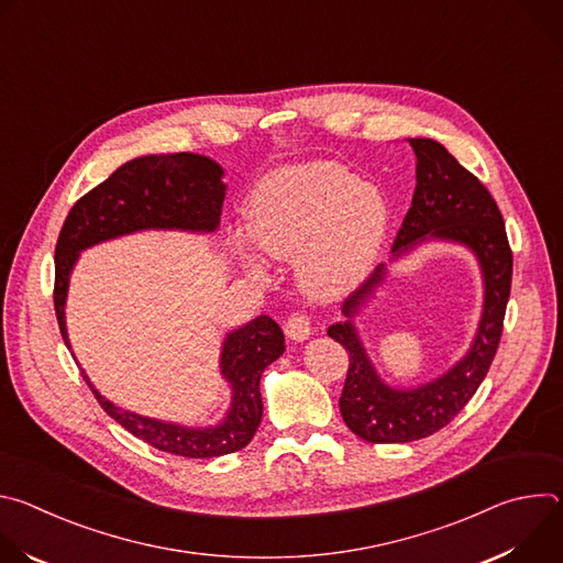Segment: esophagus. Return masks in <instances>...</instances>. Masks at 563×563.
<instances>
[{
    "mask_svg": "<svg viewBox=\"0 0 563 563\" xmlns=\"http://www.w3.org/2000/svg\"><path fill=\"white\" fill-rule=\"evenodd\" d=\"M285 334H287L291 341H296V343L307 341V339L311 336V323H309V318H307L305 313H291V316L287 318V323H285Z\"/></svg>",
    "mask_w": 563,
    "mask_h": 563,
    "instance_id": "esophagus-1",
    "label": "esophagus"
}]
</instances>
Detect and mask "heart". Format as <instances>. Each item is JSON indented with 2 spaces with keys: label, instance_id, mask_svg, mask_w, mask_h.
<instances>
[{
  "label": "heart",
  "instance_id": "heart-1",
  "mask_svg": "<svg viewBox=\"0 0 563 563\" xmlns=\"http://www.w3.org/2000/svg\"><path fill=\"white\" fill-rule=\"evenodd\" d=\"M389 231V207L336 163H305L267 176L250 202V233L261 252L294 263L302 291L316 300L341 298L372 274ZM233 250L254 278H267L252 240Z\"/></svg>",
  "mask_w": 563,
  "mask_h": 563
}]
</instances>
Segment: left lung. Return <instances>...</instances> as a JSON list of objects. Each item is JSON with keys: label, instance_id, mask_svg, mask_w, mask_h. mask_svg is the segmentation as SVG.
Wrapping results in <instances>:
<instances>
[{"label": "left lung", "instance_id": "left-lung-1", "mask_svg": "<svg viewBox=\"0 0 563 563\" xmlns=\"http://www.w3.org/2000/svg\"><path fill=\"white\" fill-rule=\"evenodd\" d=\"M417 155V189L400 224L391 261L428 243L465 247L481 272L484 305L467 352L437 378L417 387H394L374 367L354 318L387 278L378 265L372 278L343 302V323L328 330L350 352L341 394L345 426L367 443H410L445 428L478 389L497 354L512 280V252L501 211L490 191L437 140L410 137Z\"/></svg>", "mask_w": 563, "mask_h": 563}]
</instances>
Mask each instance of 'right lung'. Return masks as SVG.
Returning a JSON list of instances; mask_svg holds the SVG:
<instances>
[{
    "label": "right lung",
    "instance_id": "add662e5",
    "mask_svg": "<svg viewBox=\"0 0 563 563\" xmlns=\"http://www.w3.org/2000/svg\"><path fill=\"white\" fill-rule=\"evenodd\" d=\"M216 159L198 153H159L129 159L102 185L79 198L68 211L55 247V313L62 339L70 350L66 330V296L79 254L107 240L137 231L213 233L227 185ZM285 352V336L269 316H256L231 330L220 350V376L231 389V404L213 426H183L151 419L115 406L102 396L82 369L85 380L104 412L144 443L189 456L211 459L243 450L263 419L261 376ZM73 354V350H70ZM77 363V361H75Z\"/></svg>",
    "mask_w": 563,
    "mask_h": 563
}]
</instances>
